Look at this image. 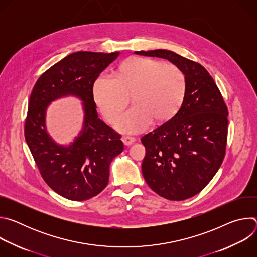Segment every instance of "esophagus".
<instances>
[{
    "instance_id": "34e87169",
    "label": "esophagus",
    "mask_w": 257,
    "mask_h": 257,
    "mask_svg": "<svg viewBox=\"0 0 257 257\" xmlns=\"http://www.w3.org/2000/svg\"><path fill=\"white\" fill-rule=\"evenodd\" d=\"M122 140H123V142H124L125 145H131L133 142H135L136 138H135V137H132V136H124V137L122 138Z\"/></svg>"
}]
</instances>
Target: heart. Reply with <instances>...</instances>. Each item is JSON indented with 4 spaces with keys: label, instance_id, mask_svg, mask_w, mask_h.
I'll return each instance as SVG.
<instances>
[{
    "label": "heart",
    "instance_id": "heart-1",
    "mask_svg": "<svg viewBox=\"0 0 257 257\" xmlns=\"http://www.w3.org/2000/svg\"><path fill=\"white\" fill-rule=\"evenodd\" d=\"M185 88L184 74L176 65L132 58L120 66L117 79L100 76L95 80L93 97L106 121L114 123L132 94L134 105L119 118L116 128L123 133H138L154 120H170L184 98Z\"/></svg>",
    "mask_w": 257,
    "mask_h": 257
}]
</instances>
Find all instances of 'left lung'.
I'll use <instances>...</instances> for the list:
<instances>
[{"instance_id": "obj_1", "label": "left lung", "mask_w": 257, "mask_h": 257, "mask_svg": "<svg viewBox=\"0 0 257 257\" xmlns=\"http://www.w3.org/2000/svg\"><path fill=\"white\" fill-rule=\"evenodd\" d=\"M134 54L166 59L184 74L186 88L179 111L141 138L145 146L142 175L166 199L190 198L208 184L225 158L227 105L200 64L162 49Z\"/></svg>"}]
</instances>
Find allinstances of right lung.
<instances>
[{"label":"right lung","mask_w":257,"mask_h":257,"mask_svg":"<svg viewBox=\"0 0 257 257\" xmlns=\"http://www.w3.org/2000/svg\"><path fill=\"white\" fill-rule=\"evenodd\" d=\"M119 52H76L68 55L36 81L28 102L25 140L41 175L59 195L74 201L100 193L108 182L109 165L124 150L121 135L96 112L93 83ZM65 96L83 101L84 125L69 146L58 145L45 125L50 102Z\"/></svg>","instance_id":"1"}]
</instances>
